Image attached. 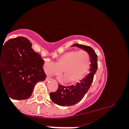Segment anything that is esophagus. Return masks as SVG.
Masks as SVG:
<instances>
[{
    "instance_id": "34e87169",
    "label": "esophagus",
    "mask_w": 129,
    "mask_h": 129,
    "mask_svg": "<svg viewBox=\"0 0 129 129\" xmlns=\"http://www.w3.org/2000/svg\"><path fill=\"white\" fill-rule=\"evenodd\" d=\"M50 79H51V77H46V81H48L50 80Z\"/></svg>"
}]
</instances>
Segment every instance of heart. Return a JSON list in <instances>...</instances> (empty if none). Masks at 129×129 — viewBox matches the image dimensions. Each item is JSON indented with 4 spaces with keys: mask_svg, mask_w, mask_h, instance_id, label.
Instances as JSON below:
<instances>
[{
    "mask_svg": "<svg viewBox=\"0 0 129 129\" xmlns=\"http://www.w3.org/2000/svg\"><path fill=\"white\" fill-rule=\"evenodd\" d=\"M90 67V58L85 50H71L62 54L56 63L46 62L44 72L48 75L60 77L64 72L68 83H75L81 80L87 74Z\"/></svg>",
    "mask_w": 129,
    "mask_h": 129,
    "instance_id": "b5f03b06",
    "label": "heart"
}]
</instances>
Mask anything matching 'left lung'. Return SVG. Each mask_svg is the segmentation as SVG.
Instances as JSON below:
<instances>
[{
	"instance_id": "8db88e82",
	"label": "left lung",
	"mask_w": 129,
	"mask_h": 129,
	"mask_svg": "<svg viewBox=\"0 0 129 129\" xmlns=\"http://www.w3.org/2000/svg\"><path fill=\"white\" fill-rule=\"evenodd\" d=\"M72 46H77L88 53L90 57V68L89 74L76 85L64 86L59 85L56 92L50 93V99L53 103L62 107L74 105L83 98L92 85L98 69V55L92 48L79 44H74Z\"/></svg>"
}]
</instances>
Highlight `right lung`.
<instances>
[{
    "label": "right lung",
    "instance_id": "add662e5",
    "mask_svg": "<svg viewBox=\"0 0 129 129\" xmlns=\"http://www.w3.org/2000/svg\"><path fill=\"white\" fill-rule=\"evenodd\" d=\"M43 64L44 60L28 39L8 40L0 45V90L2 86L13 100L29 98L35 84L46 79Z\"/></svg>",
    "mask_w": 129,
    "mask_h": 129
}]
</instances>
